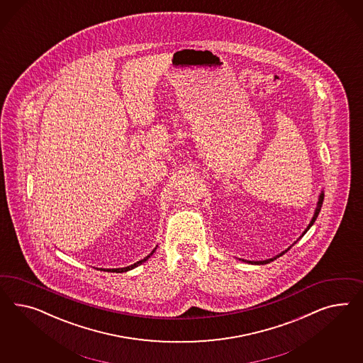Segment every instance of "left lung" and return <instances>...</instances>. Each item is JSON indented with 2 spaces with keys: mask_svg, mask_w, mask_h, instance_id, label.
<instances>
[{
  "mask_svg": "<svg viewBox=\"0 0 363 363\" xmlns=\"http://www.w3.org/2000/svg\"><path fill=\"white\" fill-rule=\"evenodd\" d=\"M323 197H325V194H323V191L320 193V196H319L318 199V203H317V209H315V213H314V217H313V220H310V223H308V229L305 230V233L313 226V223L315 222V220H317V217H318L319 211H320V208H322V203H323ZM305 233L301 235V237H303L305 235ZM291 247V246H290ZM290 247L287 249V250H290ZM287 250H285V252H282L281 254H278L277 257H274V258H270V259H266V261H257V262H252V261H245V259H242V261H245V262H249V264H270L272 261H274V259H277V258H279L281 255H284V254L287 252Z\"/></svg>",
  "mask_w": 363,
  "mask_h": 363,
  "instance_id": "left-lung-1",
  "label": "left lung"
}]
</instances>
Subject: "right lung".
Here are the masks:
<instances>
[{"label":"right lung","mask_w":363,"mask_h":363,"mask_svg":"<svg viewBox=\"0 0 363 363\" xmlns=\"http://www.w3.org/2000/svg\"><path fill=\"white\" fill-rule=\"evenodd\" d=\"M154 250L152 252V253L149 254L147 257H145L143 259H141V261H138L137 264H130V266H128V267H122V269H109L108 272H113V273H122V272H128V270H132V269H134V267H137L138 264H143V262H145L147 258H150V255H153Z\"/></svg>","instance_id":"add662e5"}]
</instances>
